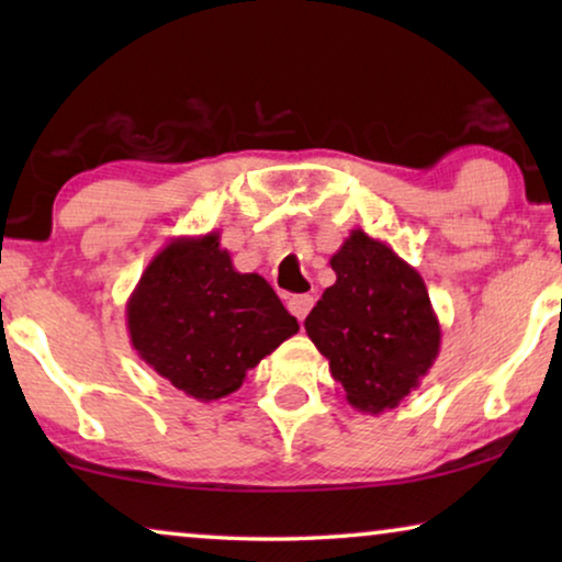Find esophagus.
<instances>
[{"label": "esophagus", "instance_id": "obj_1", "mask_svg": "<svg viewBox=\"0 0 562 562\" xmlns=\"http://www.w3.org/2000/svg\"><path fill=\"white\" fill-rule=\"evenodd\" d=\"M312 306H314V296L312 294H296V296L289 299V312L294 314L299 322L306 319V314H310Z\"/></svg>", "mask_w": 562, "mask_h": 562}]
</instances>
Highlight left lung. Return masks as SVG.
Returning <instances> with one entry per match:
<instances>
[{"mask_svg":"<svg viewBox=\"0 0 562 562\" xmlns=\"http://www.w3.org/2000/svg\"><path fill=\"white\" fill-rule=\"evenodd\" d=\"M329 266L337 281L304 319L306 335L350 406L366 414L394 409L440 352V322L425 281L363 229H352Z\"/></svg>","mask_w":562,"mask_h":562,"instance_id":"8db88e82","label":"left lung"}]
</instances>
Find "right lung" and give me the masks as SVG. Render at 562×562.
I'll return each instance as SVG.
<instances>
[{
    "label": "right lung",
    "instance_id": "1",
    "mask_svg": "<svg viewBox=\"0 0 562 562\" xmlns=\"http://www.w3.org/2000/svg\"><path fill=\"white\" fill-rule=\"evenodd\" d=\"M130 342L196 402L243 386L260 360L299 333L263 276L235 271L220 235L173 237L127 299Z\"/></svg>",
    "mask_w": 562,
    "mask_h": 562
}]
</instances>
